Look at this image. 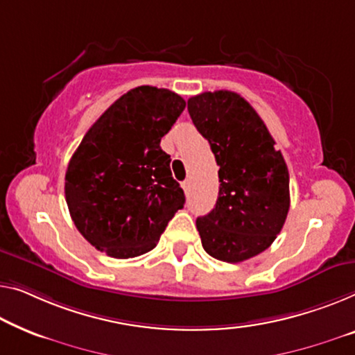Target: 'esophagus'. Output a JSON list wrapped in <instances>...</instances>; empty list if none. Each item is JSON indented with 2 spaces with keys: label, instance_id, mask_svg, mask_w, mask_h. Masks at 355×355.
<instances>
[{
  "label": "esophagus",
  "instance_id": "1",
  "mask_svg": "<svg viewBox=\"0 0 355 355\" xmlns=\"http://www.w3.org/2000/svg\"><path fill=\"white\" fill-rule=\"evenodd\" d=\"M189 187H191V183H189V180H184L182 183V188L184 189V193H189Z\"/></svg>",
  "mask_w": 355,
  "mask_h": 355
}]
</instances>
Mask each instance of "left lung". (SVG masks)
Wrapping results in <instances>:
<instances>
[{
	"label": "left lung",
	"mask_w": 355,
	"mask_h": 355,
	"mask_svg": "<svg viewBox=\"0 0 355 355\" xmlns=\"http://www.w3.org/2000/svg\"><path fill=\"white\" fill-rule=\"evenodd\" d=\"M188 111L220 166L215 207L196 220L202 247L220 261H245L272 244L287 218V164L268 127L239 94H199L188 100Z\"/></svg>",
	"instance_id": "8db88e82"
}]
</instances>
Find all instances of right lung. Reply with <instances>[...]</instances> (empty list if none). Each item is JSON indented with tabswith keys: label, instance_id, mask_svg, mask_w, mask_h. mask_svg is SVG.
Masks as SVG:
<instances>
[{
	"label": "right lung",
	"instance_id": "1",
	"mask_svg": "<svg viewBox=\"0 0 355 355\" xmlns=\"http://www.w3.org/2000/svg\"><path fill=\"white\" fill-rule=\"evenodd\" d=\"M187 102L168 89H130L95 121L68 162L65 199L84 239L113 258L153 250L184 204L161 139Z\"/></svg>",
	"mask_w": 355,
	"mask_h": 355
}]
</instances>
